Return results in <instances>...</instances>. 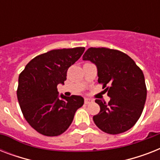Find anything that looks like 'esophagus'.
Listing matches in <instances>:
<instances>
[{"instance_id": "esophagus-1", "label": "esophagus", "mask_w": 160, "mask_h": 160, "mask_svg": "<svg viewBox=\"0 0 160 160\" xmlns=\"http://www.w3.org/2000/svg\"><path fill=\"white\" fill-rule=\"evenodd\" d=\"M84 102H85V105H89V104H90V103L92 102V100H90V99H88V98H85V101H84Z\"/></svg>"}]
</instances>
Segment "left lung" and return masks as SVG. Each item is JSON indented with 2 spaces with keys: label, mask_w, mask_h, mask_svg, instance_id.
Masks as SVG:
<instances>
[{
  "label": "left lung",
  "mask_w": 160,
  "mask_h": 160,
  "mask_svg": "<svg viewBox=\"0 0 160 160\" xmlns=\"http://www.w3.org/2000/svg\"><path fill=\"white\" fill-rule=\"evenodd\" d=\"M83 60L96 65L98 82L110 97L109 103L95 100L100 107V113L93 117L96 126L109 134L131 129L141 115L146 100V85L141 69L124 52L105 47H90Z\"/></svg>",
  "instance_id": "obj_1"
}]
</instances>
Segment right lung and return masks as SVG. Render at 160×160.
Returning <instances> with one entry per match:
<instances>
[{
    "instance_id": "add662e5",
    "label": "right lung",
    "mask_w": 160,
    "mask_h": 160,
    "mask_svg": "<svg viewBox=\"0 0 160 160\" xmlns=\"http://www.w3.org/2000/svg\"><path fill=\"white\" fill-rule=\"evenodd\" d=\"M85 47L52 50L32 59L19 75L17 99L28 124L46 136H58L70 127L75 111L84 104L79 95L58 97L57 85Z\"/></svg>"
}]
</instances>
